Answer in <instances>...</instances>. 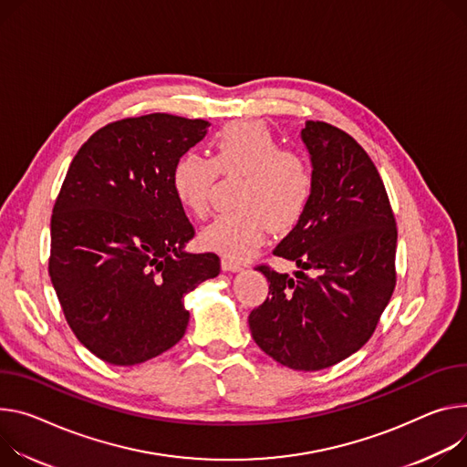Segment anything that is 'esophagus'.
Returning a JSON list of instances; mask_svg holds the SVG:
<instances>
[{"label": "esophagus", "mask_w": 467, "mask_h": 467, "mask_svg": "<svg viewBox=\"0 0 467 467\" xmlns=\"http://www.w3.org/2000/svg\"><path fill=\"white\" fill-rule=\"evenodd\" d=\"M222 268L227 270V272H238V270H242V265H240L238 261H233V259H229V257H223V259H222Z\"/></svg>", "instance_id": "1"}]
</instances>
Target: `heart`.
<instances>
[{"instance_id":"b5f03b06","label":"heart","mask_w":467,"mask_h":467,"mask_svg":"<svg viewBox=\"0 0 467 467\" xmlns=\"http://www.w3.org/2000/svg\"><path fill=\"white\" fill-rule=\"evenodd\" d=\"M212 160L182 154L171 171L179 202L195 218L210 210V193L218 173L242 177L234 204L201 233L204 247L229 259H245L266 240L270 229L288 233L304 218L315 193V169L307 154L281 147L263 120H233L212 140Z\"/></svg>"}]
</instances>
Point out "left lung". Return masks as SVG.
Returning a JSON list of instances; mask_svg holds the SVG:
<instances>
[{
  "label": "left lung",
  "mask_w": 467,
  "mask_h": 467,
  "mask_svg": "<svg viewBox=\"0 0 467 467\" xmlns=\"http://www.w3.org/2000/svg\"><path fill=\"white\" fill-rule=\"evenodd\" d=\"M302 140L315 193L274 249L302 270L290 277L257 266L270 292L247 322L253 341L277 363L320 370L358 352L388 307L397 285V222L376 165L352 136L307 120Z\"/></svg>",
  "instance_id": "1"
}]
</instances>
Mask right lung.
<instances>
[{
  "mask_svg": "<svg viewBox=\"0 0 467 467\" xmlns=\"http://www.w3.org/2000/svg\"><path fill=\"white\" fill-rule=\"evenodd\" d=\"M208 120L150 113L109 122L74 156L52 214L48 272L78 341L111 365L175 347L184 296L220 274L216 253H186L195 231L173 186L175 161Z\"/></svg>",
  "mask_w": 467,
  "mask_h": 467,
  "instance_id": "1",
  "label": "right lung"
}]
</instances>
